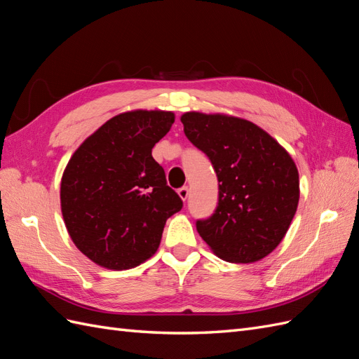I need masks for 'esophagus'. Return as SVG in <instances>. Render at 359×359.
I'll use <instances>...</instances> for the list:
<instances>
[{"instance_id": "34e87169", "label": "esophagus", "mask_w": 359, "mask_h": 359, "mask_svg": "<svg viewBox=\"0 0 359 359\" xmlns=\"http://www.w3.org/2000/svg\"><path fill=\"white\" fill-rule=\"evenodd\" d=\"M177 194H179V197L185 201L187 198H188V196H189V191H188V187H182V188H179L177 189Z\"/></svg>"}]
</instances>
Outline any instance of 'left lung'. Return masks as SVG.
Instances as JSON below:
<instances>
[{"label": "left lung", "mask_w": 359, "mask_h": 359, "mask_svg": "<svg viewBox=\"0 0 359 359\" xmlns=\"http://www.w3.org/2000/svg\"><path fill=\"white\" fill-rule=\"evenodd\" d=\"M183 132L218 177V206L197 232L218 258L256 262L280 244L297 210L299 171L283 147L247 119L187 112Z\"/></svg>", "instance_id": "left-lung-1"}]
</instances>
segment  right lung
<instances>
[{
	"mask_svg": "<svg viewBox=\"0 0 359 359\" xmlns=\"http://www.w3.org/2000/svg\"><path fill=\"white\" fill-rule=\"evenodd\" d=\"M174 114L130 110L110 118L71 156L60 183L63 222L72 243L107 270H127L156 253L182 198L153 159Z\"/></svg>",
	"mask_w": 359,
	"mask_h": 359,
	"instance_id": "right-lung-1",
	"label": "right lung"
}]
</instances>
